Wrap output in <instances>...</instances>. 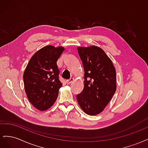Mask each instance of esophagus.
Listing matches in <instances>:
<instances>
[{"mask_svg": "<svg viewBox=\"0 0 148 148\" xmlns=\"http://www.w3.org/2000/svg\"><path fill=\"white\" fill-rule=\"evenodd\" d=\"M73 81H74V79L73 78H70L69 79L66 80V82L67 84H70V83H72Z\"/></svg>", "mask_w": 148, "mask_h": 148, "instance_id": "esophagus-1", "label": "esophagus"}]
</instances>
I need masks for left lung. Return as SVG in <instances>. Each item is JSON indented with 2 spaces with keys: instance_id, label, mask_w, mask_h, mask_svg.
I'll use <instances>...</instances> for the list:
<instances>
[{
  "instance_id": "left-lung-1",
  "label": "left lung",
  "mask_w": 148,
  "mask_h": 148,
  "mask_svg": "<svg viewBox=\"0 0 148 148\" xmlns=\"http://www.w3.org/2000/svg\"><path fill=\"white\" fill-rule=\"evenodd\" d=\"M84 68V88L77 95L78 104L85 113H101L116 91V71L111 60L99 47H78Z\"/></svg>"
}]
</instances>
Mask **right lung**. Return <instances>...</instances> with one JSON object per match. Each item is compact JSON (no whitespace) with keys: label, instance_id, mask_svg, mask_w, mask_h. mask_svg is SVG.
Returning a JSON list of instances; mask_svg holds the SVG:
<instances>
[{"label":"right lung","instance_id":"right-lung-1","mask_svg":"<svg viewBox=\"0 0 148 148\" xmlns=\"http://www.w3.org/2000/svg\"><path fill=\"white\" fill-rule=\"evenodd\" d=\"M64 51L63 47L47 46L31 58L23 74L26 96L32 105L46 110L54 104L62 86L57 62Z\"/></svg>","mask_w":148,"mask_h":148}]
</instances>
